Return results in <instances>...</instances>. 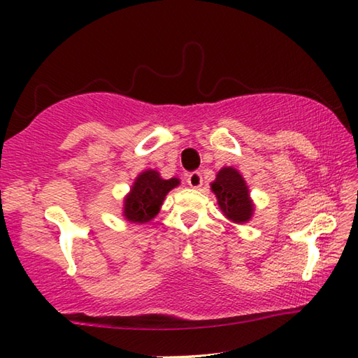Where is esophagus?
Listing matches in <instances>:
<instances>
[{
    "instance_id": "esophagus-1",
    "label": "esophagus",
    "mask_w": 358,
    "mask_h": 358,
    "mask_svg": "<svg viewBox=\"0 0 358 358\" xmlns=\"http://www.w3.org/2000/svg\"><path fill=\"white\" fill-rule=\"evenodd\" d=\"M187 185H189L191 187H194V189H197V187H201L202 183H203V178H202V173L194 171L191 172L189 175H187Z\"/></svg>"
}]
</instances>
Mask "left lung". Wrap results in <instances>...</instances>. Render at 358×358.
Instances as JSON below:
<instances>
[{"instance_id":"1","label":"left lung","mask_w":358,"mask_h":358,"mask_svg":"<svg viewBox=\"0 0 358 358\" xmlns=\"http://www.w3.org/2000/svg\"><path fill=\"white\" fill-rule=\"evenodd\" d=\"M221 210L234 222H246L252 215V203L248 186L241 175L232 167H224L211 183Z\"/></svg>"}]
</instances>
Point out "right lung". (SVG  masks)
I'll return each instance as SVG.
<instances>
[{
    "instance_id": "right-lung-1",
    "label": "right lung",
    "mask_w": 358,
    "mask_h": 358,
    "mask_svg": "<svg viewBox=\"0 0 358 358\" xmlns=\"http://www.w3.org/2000/svg\"><path fill=\"white\" fill-rule=\"evenodd\" d=\"M180 181L162 180L156 171H145L136 180L129 196L124 201V216L132 222H148L157 215L167 192Z\"/></svg>"
}]
</instances>
